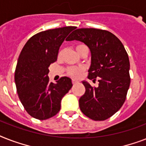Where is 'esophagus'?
I'll return each instance as SVG.
<instances>
[{"label":"esophagus","instance_id":"1","mask_svg":"<svg viewBox=\"0 0 146 146\" xmlns=\"http://www.w3.org/2000/svg\"><path fill=\"white\" fill-rule=\"evenodd\" d=\"M77 81H76V80H72V83H73V85H75V84H76V83H77Z\"/></svg>","mask_w":146,"mask_h":146}]
</instances>
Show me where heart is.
Returning <instances> with one entry per match:
<instances>
[{"label": "heart", "instance_id": "b5f03b06", "mask_svg": "<svg viewBox=\"0 0 146 146\" xmlns=\"http://www.w3.org/2000/svg\"><path fill=\"white\" fill-rule=\"evenodd\" d=\"M86 48H88L85 44H77L76 46V49L77 50V52L81 55V54L82 53V51L85 50ZM64 55V50H60L59 51V54H58V57L59 58H61ZM66 72L68 73L69 75L72 76V77L74 78H78L80 77V75L82 74L83 72H84V68L82 67V66H68L67 69H66Z\"/></svg>", "mask_w": 146, "mask_h": 146}]
</instances>
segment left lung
Wrapping results in <instances>:
<instances>
[{
  "label": "left lung",
  "mask_w": 146,
  "mask_h": 146,
  "mask_svg": "<svg viewBox=\"0 0 146 146\" xmlns=\"http://www.w3.org/2000/svg\"><path fill=\"white\" fill-rule=\"evenodd\" d=\"M83 42L91 51L89 80L97 87L82 81L86 92L79 100L80 110L92 120H104L120 110L130 84L129 60L122 42L106 30L78 29L66 41Z\"/></svg>",
  "instance_id": "8db88e82"
}]
</instances>
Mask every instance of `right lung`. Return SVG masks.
Returning a JSON list of instances; mask_svg holds the SVG:
<instances>
[{"label":"right lung","instance_id":"1","mask_svg":"<svg viewBox=\"0 0 146 146\" xmlns=\"http://www.w3.org/2000/svg\"><path fill=\"white\" fill-rule=\"evenodd\" d=\"M75 26L48 29L28 40L18 58L15 83L19 98L27 113L47 120L59 112L60 102L73 86L70 78L49 82V66L57 60L59 48Z\"/></svg>","mask_w":146,"mask_h":146}]
</instances>
